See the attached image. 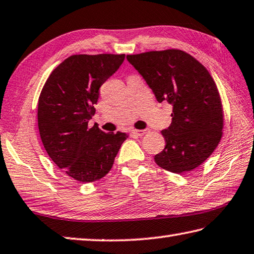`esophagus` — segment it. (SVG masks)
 <instances>
[{
  "mask_svg": "<svg viewBox=\"0 0 254 254\" xmlns=\"http://www.w3.org/2000/svg\"><path fill=\"white\" fill-rule=\"evenodd\" d=\"M146 133V130H132L131 131V134L133 136H142L144 135Z\"/></svg>",
  "mask_w": 254,
  "mask_h": 254,
  "instance_id": "obj_1",
  "label": "esophagus"
}]
</instances>
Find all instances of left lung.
<instances>
[{
	"mask_svg": "<svg viewBox=\"0 0 254 254\" xmlns=\"http://www.w3.org/2000/svg\"><path fill=\"white\" fill-rule=\"evenodd\" d=\"M151 87L158 102L172 104L165 147L154 156L167 171L181 174L201 165L222 136L223 109L209 71L187 52L171 49L127 55Z\"/></svg>",
	"mask_w": 254,
	"mask_h": 254,
	"instance_id": "left-lung-1",
	"label": "left lung"
}]
</instances>
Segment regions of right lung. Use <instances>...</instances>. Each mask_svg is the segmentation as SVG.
Masks as SVG:
<instances>
[{"mask_svg": "<svg viewBox=\"0 0 254 254\" xmlns=\"http://www.w3.org/2000/svg\"><path fill=\"white\" fill-rule=\"evenodd\" d=\"M126 54H76L59 64L41 91L38 124L51 160L68 177L94 182L111 170L127 140L123 132L87 123L95 113L101 85L118 71Z\"/></svg>", "mask_w": 254, "mask_h": 254, "instance_id": "right-lung-1", "label": "right lung"}]
</instances>
